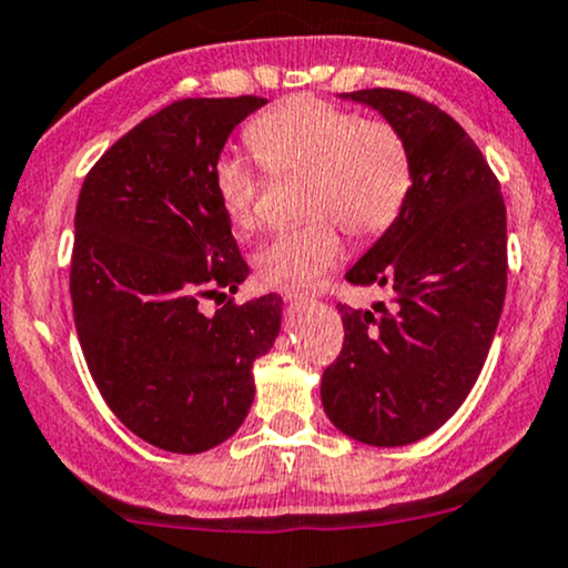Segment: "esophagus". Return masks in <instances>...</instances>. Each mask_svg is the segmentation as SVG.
Masks as SVG:
<instances>
[{
	"label": "esophagus",
	"mask_w": 568,
	"mask_h": 568,
	"mask_svg": "<svg viewBox=\"0 0 568 568\" xmlns=\"http://www.w3.org/2000/svg\"><path fill=\"white\" fill-rule=\"evenodd\" d=\"M282 297L286 300V303H303V300H313L308 290H292V286L282 290Z\"/></svg>",
	"instance_id": "esophagus-1"
}]
</instances>
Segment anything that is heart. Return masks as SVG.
<instances>
[{
  "instance_id": "1",
  "label": "heart",
  "mask_w": 568,
  "mask_h": 568,
  "mask_svg": "<svg viewBox=\"0 0 568 568\" xmlns=\"http://www.w3.org/2000/svg\"><path fill=\"white\" fill-rule=\"evenodd\" d=\"M246 145L273 175H303L300 212L305 220L276 233L255 255L265 286L318 284L343 255L345 229L353 239L379 236L402 215L412 189L404 138L383 119L300 95L260 113L244 130ZM265 178L242 156L225 151L212 164V189L233 231L257 229Z\"/></svg>"
}]
</instances>
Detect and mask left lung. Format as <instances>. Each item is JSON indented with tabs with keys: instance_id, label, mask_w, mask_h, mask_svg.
I'll return each mask as SVG.
<instances>
[{
	"instance_id": "1",
	"label": "left lung",
	"mask_w": 568,
	"mask_h": 568,
	"mask_svg": "<svg viewBox=\"0 0 568 568\" xmlns=\"http://www.w3.org/2000/svg\"><path fill=\"white\" fill-rule=\"evenodd\" d=\"M343 98L396 126L412 189L396 223L345 273L393 297L372 311L337 305L345 339L324 369L322 404L345 436L404 446L442 428L481 375L508 286V220L499 180L449 113L388 87Z\"/></svg>"
}]
</instances>
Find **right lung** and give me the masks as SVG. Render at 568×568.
I'll use <instances>...</instances> for the list:
<instances>
[{"instance_id": "add662e5", "label": "right lung", "mask_w": 568, "mask_h": 568, "mask_svg": "<svg viewBox=\"0 0 568 568\" xmlns=\"http://www.w3.org/2000/svg\"><path fill=\"white\" fill-rule=\"evenodd\" d=\"M268 100L183 98L143 119L87 172L73 217L79 345L109 409L164 452L199 455L239 430L252 364L282 326V297L229 303L250 265L212 189L233 126Z\"/></svg>"}]
</instances>
